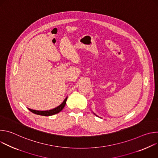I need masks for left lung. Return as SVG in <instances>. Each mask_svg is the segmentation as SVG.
I'll list each match as a JSON object with an SVG mask.
<instances>
[{
  "mask_svg": "<svg viewBox=\"0 0 158 158\" xmlns=\"http://www.w3.org/2000/svg\"><path fill=\"white\" fill-rule=\"evenodd\" d=\"M95 115H96V114H95ZM96 116H97V115H96Z\"/></svg>",
  "mask_w": 158,
  "mask_h": 158,
  "instance_id": "8db88e82",
  "label": "left lung"
}]
</instances>
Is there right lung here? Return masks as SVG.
<instances>
[{
  "mask_svg": "<svg viewBox=\"0 0 158 158\" xmlns=\"http://www.w3.org/2000/svg\"><path fill=\"white\" fill-rule=\"evenodd\" d=\"M67 99V97L64 100V101L62 102V103L61 104H60L59 106L56 107L54 109L49 110H34V109H29V110L33 112V113L37 114V115H40V116H52L56 114L59 113V112H60L64 107L65 103H66V101Z\"/></svg>",
  "mask_w": 158,
  "mask_h": 158,
  "instance_id": "1",
  "label": "right lung"
}]
</instances>
